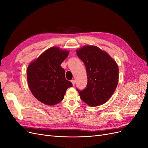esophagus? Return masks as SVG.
I'll list each match as a JSON object with an SVG mask.
<instances>
[{"instance_id":"obj_1","label":"esophagus","mask_w":148,"mask_h":148,"mask_svg":"<svg viewBox=\"0 0 148 148\" xmlns=\"http://www.w3.org/2000/svg\"><path fill=\"white\" fill-rule=\"evenodd\" d=\"M71 82L72 83L73 86H75V79H72V80H71Z\"/></svg>"}]
</instances>
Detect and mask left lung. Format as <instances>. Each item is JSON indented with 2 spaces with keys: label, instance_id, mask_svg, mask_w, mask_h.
I'll return each mask as SVG.
<instances>
[{
  "label": "left lung",
  "instance_id": "1",
  "mask_svg": "<svg viewBox=\"0 0 148 148\" xmlns=\"http://www.w3.org/2000/svg\"><path fill=\"white\" fill-rule=\"evenodd\" d=\"M86 66L88 83L78 91L83 101L91 107L104 104L113 95L119 82L117 63L96 46H86L77 51Z\"/></svg>",
  "mask_w": 148,
  "mask_h": 148
}]
</instances>
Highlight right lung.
I'll return each instance as SVG.
<instances>
[{
	"label": "right lung",
	"mask_w": 148,
	"mask_h": 148,
	"mask_svg": "<svg viewBox=\"0 0 148 148\" xmlns=\"http://www.w3.org/2000/svg\"><path fill=\"white\" fill-rule=\"evenodd\" d=\"M69 53V51L53 47L28 66V86L40 102L49 106L57 104L63 100L66 89L73 86L66 79L65 70L60 66Z\"/></svg>",
	"instance_id": "obj_1"
}]
</instances>
